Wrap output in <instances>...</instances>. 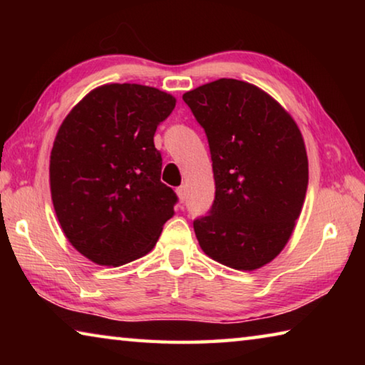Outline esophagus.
<instances>
[{
  "mask_svg": "<svg viewBox=\"0 0 365 365\" xmlns=\"http://www.w3.org/2000/svg\"><path fill=\"white\" fill-rule=\"evenodd\" d=\"M175 191H177V196H178V200H180V202L187 200V187H183L182 185V187H178Z\"/></svg>",
  "mask_w": 365,
  "mask_h": 365,
  "instance_id": "1",
  "label": "esophagus"
}]
</instances>
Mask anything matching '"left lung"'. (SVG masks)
<instances>
[{"mask_svg": "<svg viewBox=\"0 0 365 365\" xmlns=\"http://www.w3.org/2000/svg\"><path fill=\"white\" fill-rule=\"evenodd\" d=\"M183 101L205 128L215 197L193 220L201 250L237 270H255L285 248L306 197L309 169L301 132L257 86L220 78Z\"/></svg>", "mask_w": 365, "mask_h": 365, "instance_id": "8db88e82", "label": "left lung"}]
</instances>
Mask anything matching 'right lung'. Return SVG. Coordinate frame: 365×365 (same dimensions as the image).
I'll return each instance as SVG.
<instances>
[{
	"label": "right lung",
	"instance_id": "right-lung-1",
	"mask_svg": "<svg viewBox=\"0 0 365 365\" xmlns=\"http://www.w3.org/2000/svg\"><path fill=\"white\" fill-rule=\"evenodd\" d=\"M175 98L153 86L90 91L61 123L49 160L51 197L67 240L100 265L135 261L156 245L178 197L160 182L158 125Z\"/></svg>",
	"mask_w": 365,
	"mask_h": 365
}]
</instances>
